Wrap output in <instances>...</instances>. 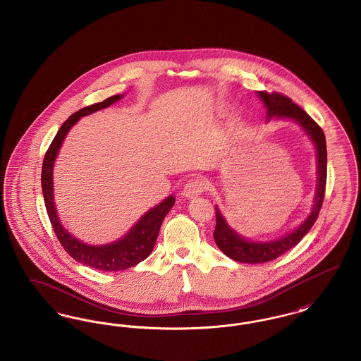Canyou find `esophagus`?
<instances>
[{
    "instance_id": "obj_1",
    "label": "esophagus",
    "mask_w": 361,
    "mask_h": 361,
    "mask_svg": "<svg viewBox=\"0 0 361 361\" xmlns=\"http://www.w3.org/2000/svg\"><path fill=\"white\" fill-rule=\"evenodd\" d=\"M206 188V181L202 177H193L184 185L183 195L188 199H193V197H197L199 195H202Z\"/></svg>"
}]
</instances>
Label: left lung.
<instances>
[{"mask_svg":"<svg viewBox=\"0 0 361 361\" xmlns=\"http://www.w3.org/2000/svg\"><path fill=\"white\" fill-rule=\"evenodd\" d=\"M257 94L267 106L268 121L272 118L291 119L299 123L300 127L311 137L317 149L318 181H317L314 207L309 218L298 228L292 230L290 234L271 242H253L240 237V234H237L228 224H226L222 214L219 212V208L215 207V215H216V226L214 231L215 243L227 257L233 258L234 261L245 262V264H258V262L272 261L284 255L286 252H288L295 245H298L299 240L309 233L312 224H315L322 207V202L325 197V189H326V139L322 128L310 118L306 111H303L299 105L292 103L290 97L277 92L268 93L265 90L257 92Z\"/></svg>","mask_w":361,"mask_h":361,"instance_id":"left-lung-1","label":"left lung"}]
</instances>
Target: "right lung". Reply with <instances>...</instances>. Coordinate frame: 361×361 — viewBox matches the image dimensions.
Returning a JSON list of instances; mask_svg holds the SVG:
<instances>
[{
  "label": "right lung",
  "mask_w": 361,
  "mask_h": 361,
  "mask_svg": "<svg viewBox=\"0 0 361 361\" xmlns=\"http://www.w3.org/2000/svg\"><path fill=\"white\" fill-rule=\"evenodd\" d=\"M121 97H123L121 94L111 96L102 103L89 105L73 114L56 133L49 150L46 152L43 166H42V190H43L44 204H46V209H47L56 238L59 240L63 249L75 261L103 272L124 271L131 267H135L140 261L146 259L154 249L155 240L158 237L159 227L162 224L164 218L166 216V214L171 211V208L174 204L173 196L166 197L162 203L147 211L123 238L108 245H100V246L86 245L84 242L77 240L74 235H71L63 228V226L58 219L56 209L54 204V193H52V189H54L52 188V168L63 139L69 133L70 128L80 121V118L106 108L111 104L119 102Z\"/></svg>",
  "instance_id": "right-lung-1"
}]
</instances>
